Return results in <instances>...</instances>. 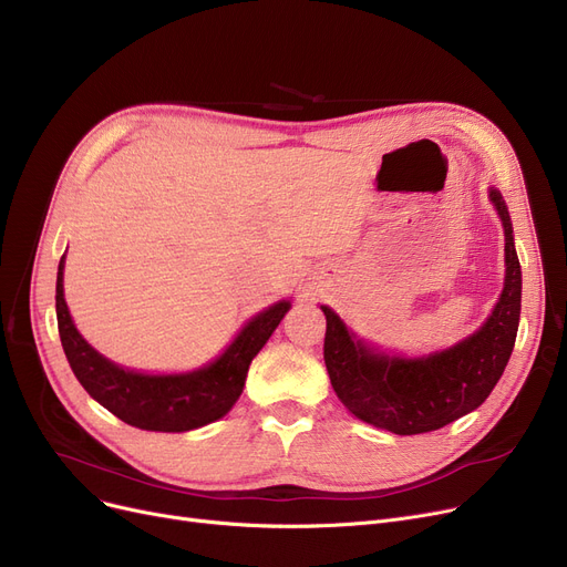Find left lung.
<instances>
[{
    "instance_id": "1",
    "label": "left lung",
    "mask_w": 567,
    "mask_h": 567,
    "mask_svg": "<svg viewBox=\"0 0 567 567\" xmlns=\"http://www.w3.org/2000/svg\"><path fill=\"white\" fill-rule=\"evenodd\" d=\"M489 199L505 231V282L487 321L466 340L423 359L389 355L355 338L329 306H321L326 370L355 419L402 436L432 432L478 409L501 379L517 338L522 268L508 206L494 188Z\"/></svg>"
}]
</instances>
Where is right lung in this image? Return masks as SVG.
<instances>
[{
	"mask_svg": "<svg viewBox=\"0 0 567 567\" xmlns=\"http://www.w3.org/2000/svg\"><path fill=\"white\" fill-rule=\"evenodd\" d=\"M64 259L56 271V326L73 374L82 389L124 423L148 432H188L214 423L244 393L248 368L278 329L289 301L255 315L214 363L184 374H144L118 368L89 344L64 299Z\"/></svg>",
	"mask_w": 567,
	"mask_h": 567,
	"instance_id": "1",
	"label": "right lung"
}]
</instances>
